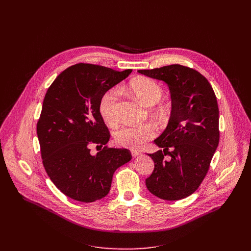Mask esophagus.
Returning <instances> with one entry per match:
<instances>
[{
	"label": "esophagus",
	"instance_id": "34e87169",
	"mask_svg": "<svg viewBox=\"0 0 251 251\" xmlns=\"http://www.w3.org/2000/svg\"><path fill=\"white\" fill-rule=\"evenodd\" d=\"M131 154H132V157H137V156H139L140 154H141V152L140 151H137V150H132L131 151Z\"/></svg>",
	"mask_w": 251,
	"mask_h": 251
}]
</instances>
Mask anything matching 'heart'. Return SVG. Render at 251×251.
Segmentation results:
<instances>
[{
    "instance_id": "1",
    "label": "heart",
    "mask_w": 251,
    "mask_h": 251,
    "mask_svg": "<svg viewBox=\"0 0 251 251\" xmlns=\"http://www.w3.org/2000/svg\"><path fill=\"white\" fill-rule=\"evenodd\" d=\"M128 89L137 100L146 106H152L158 103L164 94L163 86L159 82L152 78L143 76L132 79L128 84ZM118 96V89L113 87L105 91L99 100V114L102 120L109 126H115L119 120L117 114ZM166 112V105L158 104L156 113L159 116H163ZM157 129L152 123L134 126L125 125L115 132L114 138L118 145L130 149H136L155 137Z\"/></svg>"
}]
</instances>
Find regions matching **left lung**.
<instances>
[{"mask_svg":"<svg viewBox=\"0 0 251 251\" xmlns=\"http://www.w3.org/2000/svg\"><path fill=\"white\" fill-rule=\"evenodd\" d=\"M138 73L165 81L172 97L169 124L154 141L163 150L149 155L155 167L146 178L147 189L162 200L185 199L202 183L219 145L216 94L208 80L189 66L171 64Z\"/></svg>","mask_w":251,"mask_h":251,"instance_id":"obj_1","label":"left lung"}]
</instances>
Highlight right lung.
<instances>
[{
  "instance_id": "add662e5",
  "label": "right lung",
  "mask_w": 251,
  "mask_h": 251,
  "mask_svg": "<svg viewBox=\"0 0 251 251\" xmlns=\"http://www.w3.org/2000/svg\"><path fill=\"white\" fill-rule=\"evenodd\" d=\"M131 73L76 63L64 69L46 93L37 124L43 165L70 199L92 202L104 198L114 172L132 159L129 150L106 145L110 132L98 110L101 95ZM92 146L96 155L90 152Z\"/></svg>"
}]
</instances>
